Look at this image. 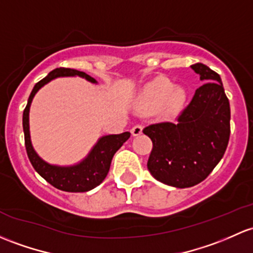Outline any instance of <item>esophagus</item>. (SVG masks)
<instances>
[{
    "label": "esophagus",
    "instance_id": "1",
    "mask_svg": "<svg viewBox=\"0 0 253 253\" xmlns=\"http://www.w3.org/2000/svg\"><path fill=\"white\" fill-rule=\"evenodd\" d=\"M142 132H143V127L140 126V125H135V126H133L132 127V129H131V133H132V135H139V134H142Z\"/></svg>",
    "mask_w": 253,
    "mask_h": 253
}]
</instances>
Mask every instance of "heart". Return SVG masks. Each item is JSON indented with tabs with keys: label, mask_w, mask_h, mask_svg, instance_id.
<instances>
[{
	"label": "heart",
	"mask_w": 253,
	"mask_h": 253,
	"mask_svg": "<svg viewBox=\"0 0 253 253\" xmlns=\"http://www.w3.org/2000/svg\"><path fill=\"white\" fill-rule=\"evenodd\" d=\"M187 93L182 87H174L171 80L156 78L149 82L135 98V108L142 114H154L161 109L165 115H173L184 105Z\"/></svg>",
	"instance_id": "obj_1"
}]
</instances>
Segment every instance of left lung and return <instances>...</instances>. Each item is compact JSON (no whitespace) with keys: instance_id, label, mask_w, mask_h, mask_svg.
Masks as SVG:
<instances>
[{"instance_id":"left-lung-1","label":"left lung","mask_w":253,"mask_h":253,"mask_svg":"<svg viewBox=\"0 0 253 253\" xmlns=\"http://www.w3.org/2000/svg\"><path fill=\"white\" fill-rule=\"evenodd\" d=\"M191 69L205 84L177 122L143 129L153 142L149 172L159 182L175 188L203 182L224 155L230 135V106L220 76L201 63Z\"/></svg>"}]
</instances>
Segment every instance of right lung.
I'll list each match as a JSON object with an SVG mask.
<instances>
[{"label": "right lung", "mask_w": 253, "mask_h": 253, "mask_svg": "<svg viewBox=\"0 0 253 253\" xmlns=\"http://www.w3.org/2000/svg\"><path fill=\"white\" fill-rule=\"evenodd\" d=\"M70 76H80L92 84H97V81L92 76L87 75L84 71L68 68H58L52 70L46 78L37 82L30 93L28 104L23 113V129L24 137H25L26 153H28L29 160L37 173L57 189L69 191V193H84V191L92 190L93 188L98 187L105 179L109 169H110L114 154L128 139L131 133L124 132L121 134L103 135L98 139V142L95 143L94 147L91 149L88 155L84 160L80 161L79 164L71 165V166L50 165L40 158L33 147L30 138L29 113H30L31 102L39 89L52 80L57 78H70Z\"/></svg>", "instance_id": "1"}]
</instances>
